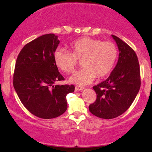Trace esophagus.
I'll return each mask as SVG.
<instances>
[{"instance_id":"1","label":"esophagus","mask_w":152,"mask_h":152,"mask_svg":"<svg viewBox=\"0 0 152 152\" xmlns=\"http://www.w3.org/2000/svg\"><path fill=\"white\" fill-rule=\"evenodd\" d=\"M84 87L83 86H76V87H75V89H76V91H82L84 89Z\"/></svg>"}]
</instances>
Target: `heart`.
<instances>
[{
	"instance_id": "b5f03b06",
	"label": "heart",
	"mask_w": 152,
	"mask_h": 152,
	"mask_svg": "<svg viewBox=\"0 0 152 152\" xmlns=\"http://www.w3.org/2000/svg\"><path fill=\"white\" fill-rule=\"evenodd\" d=\"M70 52L58 48L54 52L53 60L58 69L66 74L73 73L81 61L83 69L71 76L70 81L78 85H86L96 76L102 78L114 69L118 57L116 45L89 37L78 38L69 44Z\"/></svg>"
}]
</instances>
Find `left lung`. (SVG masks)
Masks as SVG:
<instances>
[{
    "instance_id": "8db88e82",
    "label": "left lung",
    "mask_w": 152,
    "mask_h": 152,
    "mask_svg": "<svg viewBox=\"0 0 152 152\" xmlns=\"http://www.w3.org/2000/svg\"><path fill=\"white\" fill-rule=\"evenodd\" d=\"M119 50L117 64L109 78L93 87L96 100L90 112L97 117L111 119L124 113L135 99L141 86L140 67L135 51L112 35Z\"/></svg>"
}]
</instances>
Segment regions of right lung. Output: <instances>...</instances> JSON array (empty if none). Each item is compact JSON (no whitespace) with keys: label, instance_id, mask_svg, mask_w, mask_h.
<instances>
[{"label":"right lung","instance_id":"add662e5","mask_svg":"<svg viewBox=\"0 0 152 152\" xmlns=\"http://www.w3.org/2000/svg\"><path fill=\"white\" fill-rule=\"evenodd\" d=\"M60 41L53 34L43 35L24 46L15 62L13 86L20 102L32 114L53 118L67 109L66 95L74 85H54L64 80L53 60Z\"/></svg>","mask_w":152,"mask_h":152}]
</instances>
